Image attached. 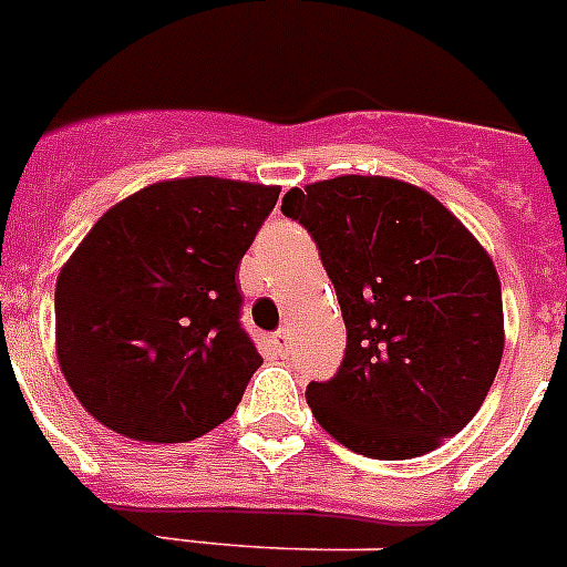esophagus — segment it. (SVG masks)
<instances>
[{"label":"esophagus","mask_w":567,"mask_h":567,"mask_svg":"<svg viewBox=\"0 0 567 567\" xmlns=\"http://www.w3.org/2000/svg\"><path fill=\"white\" fill-rule=\"evenodd\" d=\"M269 343H272V349L278 354H284L289 349V334H287V329H278V332H272L269 334Z\"/></svg>","instance_id":"obj_1"}]
</instances>
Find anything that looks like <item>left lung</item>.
<instances>
[{
  "label": "left lung",
  "mask_w": 567,
  "mask_h": 567,
  "mask_svg": "<svg viewBox=\"0 0 567 567\" xmlns=\"http://www.w3.org/2000/svg\"><path fill=\"white\" fill-rule=\"evenodd\" d=\"M280 213L312 235L338 292L346 352L312 380L338 443L409 460L465 429L503 360V292L477 238L437 198L378 175L289 189Z\"/></svg>",
  "instance_id": "8db88e82"
}]
</instances>
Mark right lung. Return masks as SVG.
I'll return each mask as SVG.
<instances>
[{
	"instance_id": "1",
	"label": "right lung",
	"mask_w": 567,
	"mask_h": 567,
	"mask_svg": "<svg viewBox=\"0 0 567 567\" xmlns=\"http://www.w3.org/2000/svg\"><path fill=\"white\" fill-rule=\"evenodd\" d=\"M278 187L178 178L102 215L56 280V354L93 417L187 443L233 417L260 365L240 323V258Z\"/></svg>"
}]
</instances>
